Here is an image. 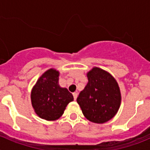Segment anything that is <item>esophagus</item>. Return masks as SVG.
<instances>
[{
  "label": "esophagus",
  "instance_id": "34e87169",
  "mask_svg": "<svg viewBox=\"0 0 150 150\" xmlns=\"http://www.w3.org/2000/svg\"><path fill=\"white\" fill-rule=\"evenodd\" d=\"M77 93L76 92H74L73 93V96H74V100H76V98H77Z\"/></svg>",
  "mask_w": 150,
  "mask_h": 150
}]
</instances>
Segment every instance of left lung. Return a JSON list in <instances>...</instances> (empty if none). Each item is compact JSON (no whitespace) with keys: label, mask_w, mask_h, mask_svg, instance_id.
I'll return each mask as SVG.
<instances>
[{"label":"left lung","mask_w":150,"mask_h":150,"mask_svg":"<svg viewBox=\"0 0 150 150\" xmlns=\"http://www.w3.org/2000/svg\"><path fill=\"white\" fill-rule=\"evenodd\" d=\"M88 83L76 101L90 122L103 124L114 117L121 104V92L116 79L109 72L94 67L86 74Z\"/></svg>","instance_id":"left-lung-1"}]
</instances>
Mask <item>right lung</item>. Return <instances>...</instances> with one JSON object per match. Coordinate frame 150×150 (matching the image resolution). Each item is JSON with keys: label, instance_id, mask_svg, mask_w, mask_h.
Here are the masks:
<instances>
[{"label": "right lung", "instance_id": "add662e5", "mask_svg": "<svg viewBox=\"0 0 150 150\" xmlns=\"http://www.w3.org/2000/svg\"><path fill=\"white\" fill-rule=\"evenodd\" d=\"M59 71L50 68L45 71L30 92V100L35 113L43 120L55 121L63 115L74 96L59 84Z\"/></svg>", "mask_w": 150, "mask_h": 150}]
</instances>
